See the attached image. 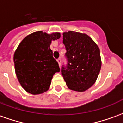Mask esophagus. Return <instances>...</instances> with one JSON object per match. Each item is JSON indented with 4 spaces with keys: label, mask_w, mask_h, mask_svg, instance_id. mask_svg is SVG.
Masks as SVG:
<instances>
[{
    "label": "esophagus",
    "mask_w": 123,
    "mask_h": 123,
    "mask_svg": "<svg viewBox=\"0 0 123 123\" xmlns=\"http://www.w3.org/2000/svg\"><path fill=\"white\" fill-rule=\"evenodd\" d=\"M57 62H58V64H59V67H61V59H57Z\"/></svg>",
    "instance_id": "34e87169"
}]
</instances>
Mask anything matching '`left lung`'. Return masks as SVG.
<instances>
[{
  "label": "left lung",
  "mask_w": 123,
  "mask_h": 123,
  "mask_svg": "<svg viewBox=\"0 0 123 123\" xmlns=\"http://www.w3.org/2000/svg\"><path fill=\"white\" fill-rule=\"evenodd\" d=\"M62 35L68 65L62 67V75L70 90L85 92L95 84L100 72L99 47L84 33L69 31Z\"/></svg>",
  "instance_id": "obj_1"
}]
</instances>
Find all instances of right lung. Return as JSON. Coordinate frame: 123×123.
I'll return each mask as SVG.
<instances>
[{"label":"right lung","instance_id":"1","mask_svg":"<svg viewBox=\"0 0 123 123\" xmlns=\"http://www.w3.org/2000/svg\"><path fill=\"white\" fill-rule=\"evenodd\" d=\"M60 37L59 32L38 31L27 35L18 46L14 54L15 72L27 92L38 95L49 89L53 75L60 71L50 45Z\"/></svg>","mask_w":123,"mask_h":123}]
</instances>
